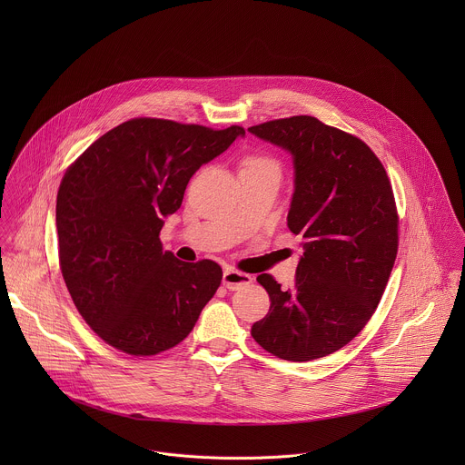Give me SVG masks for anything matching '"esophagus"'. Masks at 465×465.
<instances>
[{
	"mask_svg": "<svg viewBox=\"0 0 465 465\" xmlns=\"http://www.w3.org/2000/svg\"><path fill=\"white\" fill-rule=\"evenodd\" d=\"M252 282V277L249 273H243V272H238L234 268H225L223 270V286L231 292H236V290H242L245 286H249Z\"/></svg>",
	"mask_w": 465,
	"mask_h": 465,
	"instance_id": "obj_1",
	"label": "esophagus"
}]
</instances>
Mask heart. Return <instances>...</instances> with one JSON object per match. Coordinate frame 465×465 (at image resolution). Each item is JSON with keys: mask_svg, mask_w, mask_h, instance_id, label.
Masks as SVG:
<instances>
[{"mask_svg": "<svg viewBox=\"0 0 465 465\" xmlns=\"http://www.w3.org/2000/svg\"><path fill=\"white\" fill-rule=\"evenodd\" d=\"M277 168L275 161L266 157V155H249L245 161H243V168L242 172H249V170H258V168Z\"/></svg>", "mask_w": 465, "mask_h": 465, "instance_id": "heart-1", "label": "heart"}]
</instances>
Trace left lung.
Segmentation results:
<instances>
[{"label":"left lung","mask_w":465,"mask_h":465,"mask_svg":"<svg viewBox=\"0 0 465 465\" xmlns=\"http://www.w3.org/2000/svg\"><path fill=\"white\" fill-rule=\"evenodd\" d=\"M249 133L292 155L288 229L304 249L293 288L258 275L270 310L251 334L281 360L328 356L365 328L396 262L399 218L389 175L361 139L313 116L266 122Z\"/></svg>","instance_id":"1"}]
</instances>
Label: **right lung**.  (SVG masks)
Segmentation results:
<instances>
[{"label":"right lung","mask_w":465,"mask_h":465,"mask_svg":"<svg viewBox=\"0 0 465 465\" xmlns=\"http://www.w3.org/2000/svg\"><path fill=\"white\" fill-rule=\"evenodd\" d=\"M245 131L134 118L96 139L57 193L59 262L69 295L102 340L134 356L181 343L222 282L211 260L163 252L164 218L202 164Z\"/></svg>","instance_id":"1"}]
</instances>
